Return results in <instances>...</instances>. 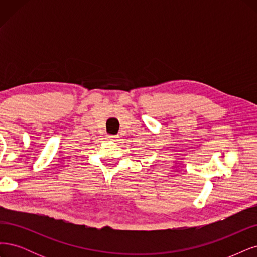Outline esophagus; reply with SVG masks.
<instances>
[{"label": "esophagus", "mask_w": 257, "mask_h": 257, "mask_svg": "<svg viewBox=\"0 0 257 257\" xmlns=\"http://www.w3.org/2000/svg\"><path fill=\"white\" fill-rule=\"evenodd\" d=\"M107 138H109L110 141H117V140H118V139H117V138H118L117 136H109Z\"/></svg>", "instance_id": "34e87169"}]
</instances>
